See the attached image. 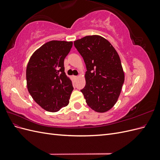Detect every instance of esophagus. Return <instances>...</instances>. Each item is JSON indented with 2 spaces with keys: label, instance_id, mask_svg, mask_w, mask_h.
Returning <instances> with one entry per match:
<instances>
[{
  "label": "esophagus",
  "instance_id": "esophagus-1",
  "mask_svg": "<svg viewBox=\"0 0 160 160\" xmlns=\"http://www.w3.org/2000/svg\"><path fill=\"white\" fill-rule=\"evenodd\" d=\"M77 78H78V77H77V76H73V79H77Z\"/></svg>",
  "mask_w": 160,
  "mask_h": 160
}]
</instances>
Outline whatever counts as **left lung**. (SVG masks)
Masks as SVG:
<instances>
[{
	"label": "left lung",
	"instance_id": "obj_1",
	"mask_svg": "<svg viewBox=\"0 0 160 160\" xmlns=\"http://www.w3.org/2000/svg\"><path fill=\"white\" fill-rule=\"evenodd\" d=\"M86 65V84L81 91L94 111L104 113L117 102L124 83V72L118 53L105 38L86 36L74 41Z\"/></svg>",
	"mask_w": 160,
	"mask_h": 160
}]
</instances>
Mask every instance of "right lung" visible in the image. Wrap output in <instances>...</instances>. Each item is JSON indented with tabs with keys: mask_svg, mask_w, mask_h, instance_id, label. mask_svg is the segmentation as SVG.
Listing matches in <instances>:
<instances>
[{
	"mask_svg": "<svg viewBox=\"0 0 160 160\" xmlns=\"http://www.w3.org/2000/svg\"><path fill=\"white\" fill-rule=\"evenodd\" d=\"M72 42L51 41L31 57L27 71V85L35 102L47 111L56 112L69 103L73 90L65 72L64 59Z\"/></svg>",
	"mask_w": 160,
	"mask_h": 160,
	"instance_id": "add662e5",
	"label": "right lung"
}]
</instances>
